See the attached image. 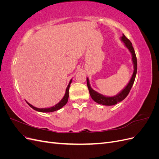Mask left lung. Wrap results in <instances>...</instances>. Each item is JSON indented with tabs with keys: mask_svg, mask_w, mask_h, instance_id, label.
Wrapping results in <instances>:
<instances>
[{
	"mask_svg": "<svg viewBox=\"0 0 159 159\" xmlns=\"http://www.w3.org/2000/svg\"><path fill=\"white\" fill-rule=\"evenodd\" d=\"M121 40L124 43L125 46L129 50V51L130 52V53L131 54L132 61H133V68H134L133 73L131 76V80H129V83L127 84V85L125 86V87L116 95L111 96V97L103 95L102 94L99 93L98 92H97V91L93 89L90 85L89 79L88 78H87V85H88V88L89 91L91 98H92V99L94 101V102L101 105H108V106H110V105H113L117 104L120 102H121V101H123L128 95L129 91L131 90L132 86L134 84V80H135L137 71V61L135 52H134V48L132 46V43L130 42L129 39H127L126 36H125L123 34V36L121 37Z\"/></svg>",
	"mask_w": 159,
	"mask_h": 159,
	"instance_id": "1",
	"label": "left lung"
}]
</instances>
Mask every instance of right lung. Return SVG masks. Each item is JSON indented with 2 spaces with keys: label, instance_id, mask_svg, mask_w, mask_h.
<instances>
[{
  "label": "right lung",
  "instance_id": "add662e5",
  "mask_svg": "<svg viewBox=\"0 0 159 159\" xmlns=\"http://www.w3.org/2000/svg\"><path fill=\"white\" fill-rule=\"evenodd\" d=\"M71 81H72V79H71L70 83H69V84L68 85V87H67V88H66V93H65V95H64V96L63 97V98L61 99V101H60L59 103H57L56 105H54V106H53V107H49V108H42V109H40V108H37V107H36L34 106H33L32 105H31L30 103H29L27 102H26V103L33 109H34V110L37 111H39V112L50 113V112L55 111H57V110H59L61 107H63L64 105L67 103V102H68V98H69V89H70V84L71 83Z\"/></svg>",
  "mask_w": 159,
  "mask_h": 159
}]
</instances>
